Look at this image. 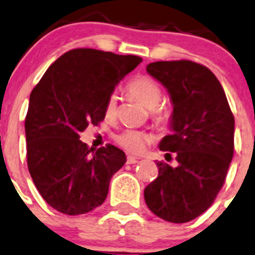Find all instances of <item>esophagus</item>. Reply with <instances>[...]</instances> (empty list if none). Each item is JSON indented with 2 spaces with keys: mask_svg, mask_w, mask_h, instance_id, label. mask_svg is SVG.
Wrapping results in <instances>:
<instances>
[{
  "mask_svg": "<svg viewBox=\"0 0 255 255\" xmlns=\"http://www.w3.org/2000/svg\"><path fill=\"white\" fill-rule=\"evenodd\" d=\"M139 158H137V157L134 156H128L127 157V163L128 165H133V163H137L138 162Z\"/></svg>",
  "mask_w": 255,
  "mask_h": 255,
  "instance_id": "1",
  "label": "esophagus"
}]
</instances>
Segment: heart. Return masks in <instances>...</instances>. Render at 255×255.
<instances>
[{"label":"heart","instance_id":"heart-1","mask_svg":"<svg viewBox=\"0 0 255 255\" xmlns=\"http://www.w3.org/2000/svg\"><path fill=\"white\" fill-rule=\"evenodd\" d=\"M127 89L135 99H138L144 107L151 109L152 116L158 125L165 126L170 122L171 114L168 109L163 107H157L162 98V89L160 84L154 82L152 78H135L128 84ZM116 107L117 95L116 93H112L107 99L106 116L113 117L116 113ZM152 139L153 138L149 133L138 129H126L116 137L117 143L132 153H142L152 143Z\"/></svg>","mask_w":255,"mask_h":255}]
</instances>
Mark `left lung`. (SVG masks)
<instances>
[{
  "instance_id": "1",
  "label": "left lung",
  "mask_w": 255,
  "mask_h": 255,
  "mask_svg": "<svg viewBox=\"0 0 255 255\" xmlns=\"http://www.w3.org/2000/svg\"><path fill=\"white\" fill-rule=\"evenodd\" d=\"M146 70L171 97L172 133L163 137L160 149L175 152L178 165L156 162L158 176L144 189V200L158 218L187 223L210 208L224 185L234 154V116L220 82L206 66L156 61Z\"/></svg>"
}]
</instances>
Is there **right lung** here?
<instances>
[{
  "label": "right lung",
  "mask_w": 255,
  "mask_h": 255,
  "mask_svg": "<svg viewBox=\"0 0 255 255\" xmlns=\"http://www.w3.org/2000/svg\"><path fill=\"white\" fill-rule=\"evenodd\" d=\"M141 61L134 55L74 49L51 64L31 92L25 120L28 172L55 210L79 215L104 203L126 153L113 144L94 151L79 134L104 120L108 97Z\"/></svg>",
  "instance_id": "add662e5"
}]
</instances>
